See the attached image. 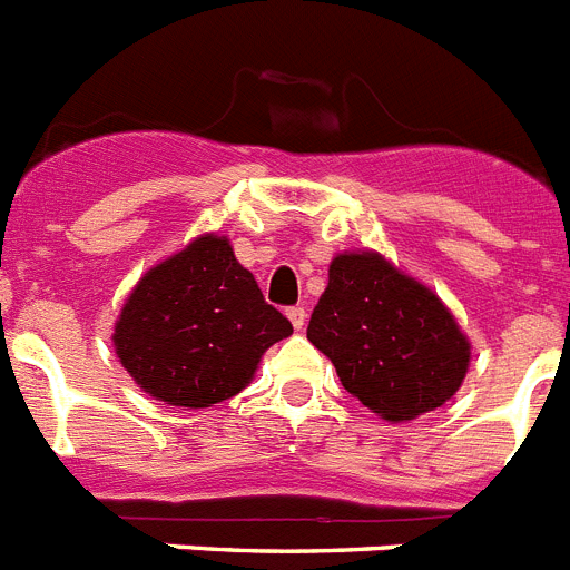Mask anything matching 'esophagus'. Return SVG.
I'll return each instance as SVG.
<instances>
[{
    "label": "esophagus",
    "instance_id": "esophagus-1",
    "mask_svg": "<svg viewBox=\"0 0 570 570\" xmlns=\"http://www.w3.org/2000/svg\"><path fill=\"white\" fill-rule=\"evenodd\" d=\"M288 320H291V325H294L296 331H302V328H305V322H308V311L296 305V308L288 311Z\"/></svg>",
    "mask_w": 570,
    "mask_h": 570
}]
</instances>
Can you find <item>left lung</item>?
<instances>
[{
	"label": "left lung",
	"instance_id": "8db88e82",
	"mask_svg": "<svg viewBox=\"0 0 570 570\" xmlns=\"http://www.w3.org/2000/svg\"><path fill=\"white\" fill-rule=\"evenodd\" d=\"M308 340L334 362L347 394L387 422L445 405L471 365V342L445 302L376 250L331 259Z\"/></svg>",
	"mask_w": 570,
	"mask_h": 570
}]
</instances>
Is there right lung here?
I'll return each instance as SVG.
<instances>
[{"mask_svg":"<svg viewBox=\"0 0 570 570\" xmlns=\"http://www.w3.org/2000/svg\"><path fill=\"white\" fill-rule=\"evenodd\" d=\"M291 334L228 236L203 234L136 282L114 322V351L145 394L190 411L239 394L262 354Z\"/></svg>","mask_w":570,"mask_h":570,"instance_id":"obj_1","label":"right lung"}]
</instances>
